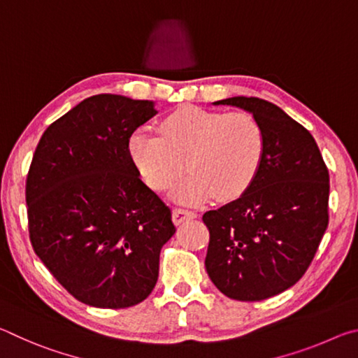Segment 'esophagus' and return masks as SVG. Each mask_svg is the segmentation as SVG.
I'll use <instances>...</instances> for the list:
<instances>
[{
  "label": "esophagus",
  "mask_w": 358,
  "mask_h": 358,
  "mask_svg": "<svg viewBox=\"0 0 358 358\" xmlns=\"http://www.w3.org/2000/svg\"><path fill=\"white\" fill-rule=\"evenodd\" d=\"M172 216H173V222L178 226V224H183V222H186V221L194 220V217H196L197 215L194 213V211L185 210V208H175Z\"/></svg>",
  "instance_id": "obj_1"
}]
</instances>
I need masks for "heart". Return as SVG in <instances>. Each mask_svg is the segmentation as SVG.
<instances>
[{"label":"heart","instance_id":"obj_1","mask_svg":"<svg viewBox=\"0 0 358 358\" xmlns=\"http://www.w3.org/2000/svg\"><path fill=\"white\" fill-rule=\"evenodd\" d=\"M129 155L145 183L156 191L171 189L185 161L189 173L173 197L196 205L213 194L237 197L251 185L265 155V132L251 113L186 106L161 121L159 136L148 131L132 134Z\"/></svg>","mask_w":358,"mask_h":358}]
</instances>
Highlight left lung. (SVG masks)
<instances>
[{
  "label": "left lung",
  "instance_id": "1",
  "mask_svg": "<svg viewBox=\"0 0 358 358\" xmlns=\"http://www.w3.org/2000/svg\"><path fill=\"white\" fill-rule=\"evenodd\" d=\"M213 104L250 112L265 132V155L237 201L203 215L205 268L229 299L260 301L310 266L329 226V171L310 131L278 106L245 96Z\"/></svg>",
  "mask_w": 358,
  "mask_h": 358
}]
</instances>
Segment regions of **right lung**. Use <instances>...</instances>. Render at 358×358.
Masks as SVG:
<instances>
[{"instance_id": "obj_1", "label": "right lung", "mask_w": 358, "mask_h": 358, "mask_svg": "<svg viewBox=\"0 0 358 358\" xmlns=\"http://www.w3.org/2000/svg\"><path fill=\"white\" fill-rule=\"evenodd\" d=\"M153 101L98 94L52 123L27 178L29 238L57 281L85 305L143 301L175 234L171 208L141 180L129 138Z\"/></svg>"}]
</instances>
